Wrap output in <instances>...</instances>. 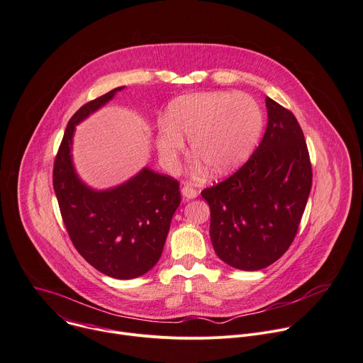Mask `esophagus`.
Listing matches in <instances>:
<instances>
[{
    "mask_svg": "<svg viewBox=\"0 0 363 363\" xmlns=\"http://www.w3.org/2000/svg\"><path fill=\"white\" fill-rule=\"evenodd\" d=\"M197 190L196 189H193L191 186H189V184H184L183 187H182V196L184 197V199H187V200H190V199H196L197 197Z\"/></svg>",
    "mask_w": 363,
    "mask_h": 363,
    "instance_id": "esophagus-1",
    "label": "esophagus"
}]
</instances>
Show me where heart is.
Returning <instances> with one entry per match:
<instances>
[{
    "instance_id": "heart-1",
    "label": "heart",
    "mask_w": 363,
    "mask_h": 363,
    "mask_svg": "<svg viewBox=\"0 0 363 363\" xmlns=\"http://www.w3.org/2000/svg\"><path fill=\"white\" fill-rule=\"evenodd\" d=\"M264 127L258 102L247 94L197 92L170 102L166 121L158 124L155 144L169 170H176L190 140L199 160L194 176H225L242 166L255 150ZM204 164L202 165L201 163Z\"/></svg>"
}]
</instances>
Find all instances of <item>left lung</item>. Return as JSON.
Returning a JSON list of instances; mask_svg holds the SVG:
<instances>
[{
  "label": "left lung",
  "mask_w": 363,
  "mask_h": 363,
  "mask_svg": "<svg viewBox=\"0 0 363 363\" xmlns=\"http://www.w3.org/2000/svg\"><path fill=\"white\" fill-rule=\"evenodd\" d=\"M264 138L247 163L229 179L208 187L211 239L228 265L257 271L275 262L291 245L311 189V164L296 116L265 98Z\"/></svg>",
  "instance_id": "8db88e82"
}]
</instances>
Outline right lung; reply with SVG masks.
Wrapping results in <instances>:
<instances>
[{
    "mask_svg": "<svg viewBox=\"0 0 363 363\" xmlns=\"http://www.w3.org/2000/svg\"><path fill=\"white\" fill-rule=\"evenodd\" d=\"M124 88L88 102L70 118L55 160L53 189L77 252L102 274L131 279L148 272L163 252L182 200L179 182L144 167L124 183L96 190L77 176L72 155L76 125Z\"/></svg>",
    "mask_w": 363,
    "mask_h": 363,
    "instance_id": "obj_1",
    "label": "right lung"
}]
</instances>
